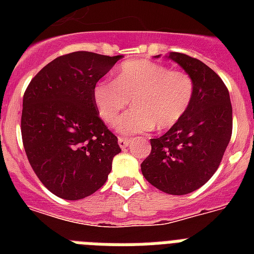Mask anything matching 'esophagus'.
Wrapping results in <instances>:
<instances>
[{"instance_id":"obj_1","label":"esophagus","mask_w":254,"mask_h":254,"mask_svg":"<svg viewBox=\"0 0 254 254\" xmlns=\"http://www.w3.org/2000/svg\"><path fill=\"white\" fill-rule=\"evenodd\" d=\"M119 145L120 147L123 149V150H125L129 145H130V139L129 138H124V137H120L119 138Z\"/></svg>"}]
</instances>
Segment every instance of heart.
<instances>
[{"mask_svg": "<svg viewBox=\"0 0 254 254\" xmlns=\"http://www.w3.org/2000/svg\"><path fill=\"white\" fill-rule=\"evenodd\" d=\"M193 92L192 77L186 71L137 59L124 62L116 69L115 81H97L92 97L100 117L109 125L131 100L134 108L116 123L120 134L131 135L155 127L161 130L174 127L189 111Z\"/></svg>", "mask_w": 254, "mask_h": 254, "instance_id": "heart-1", "label": "heart"}]
</instances>
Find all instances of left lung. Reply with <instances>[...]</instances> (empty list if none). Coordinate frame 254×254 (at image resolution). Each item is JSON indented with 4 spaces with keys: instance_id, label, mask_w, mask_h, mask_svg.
<instances>
[{
    "instance_id": "left-lung-1",
    "label": "left lung",
    "mask_w": 254,
    "mask_h": 254,
    "mask_svg": "<svg viewBox=\"0 0 254 254\" xmlns=\"http://www.w3.org/2000/svg\"><path fill=\"white\" fill-rule=\"evenodd\" d=\"M167 58L192 77L193 99L179 123L150 139L141 171L163 192L186 195L207 183L220 165L232 135V105L228 89L208 65L181 53Z\"/></svg>"
}]
</instances>
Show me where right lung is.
<instances>
[{
    "mask_svg": "<svg viewBox=\"0 0 254 254\" xmlns=\"http://www.w3.org/2000/svg\"><path fill=\"white\" fill-rule=\"evenodd\" d=\"M76 51L50 62L23 95L21 133L34 173L54 195L79 200L107 182L120 149L95 105L93 87L121 59Z\"/></svg>",
    "mask_w": 254,
    "mask_h": 254,
    "instance_id": "1",
    "label": "right lung"
}]
</instances>
